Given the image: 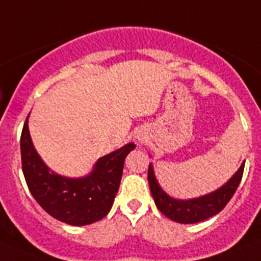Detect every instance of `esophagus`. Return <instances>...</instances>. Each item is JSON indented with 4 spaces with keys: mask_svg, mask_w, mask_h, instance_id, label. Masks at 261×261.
I'll return each mask as SVG.
<instances>
[{
    "mask_svg": "<svg viewBox=\"0 0 261 261\" xmlns=\"http://www.w3.org/2000/svg\"><path fill=\"white\" fill-rule=\"evenodd\" d=\"M137 140H138V141H142V140H144V138H141V137H137Z\"/></svg>",
    "mask_w": 261,
    "mask_h": 261,
    "instance_id": "34e87169",
    "label": "esophagus"
}]
</instances>
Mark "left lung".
<instances>
[{
    "label": "left lung",
    "mask_w": 261,
    "mask_h": 261,
    "mask_svg": "<svg viewBox=\"0 0 261 261\" xmlns=\"http://www.w3.org/2000/svg\"><path fill=\"white\" fill-rule=\"evenodd\" d=\"M243 170L244 162L238 168V171L220 188H217L213 192H209L206 195L192 197V199H175L168 195L158 183L153 163L149 165L147 180H149V187H150L154 202L161 213L165 214L167 218L175 221V222L197 223L216 216L225 208L241 183Z\"/></svg>",
    "instance_id": "obj_1"
}]
</instances>
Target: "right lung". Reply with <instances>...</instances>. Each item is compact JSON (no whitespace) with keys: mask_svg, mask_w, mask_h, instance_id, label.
<instances>
[{"mask_svg":"<svg viewBox=\"0 0 261 261\" xmlns=\"http://www.w3.org/2000/svg\"><path fill=\"white\" fill-rule=\"evenodd\" d=\"M29 117L20 136L22 170L29 190L53 218L71 226H85L108 214L119 191L124 161L136 147L128 142L94 163L89 174L64 176L48 167L36 151L29 129Z\"/></svg>","mask_w":261,"mask_h":261,"instance_id":"add662e5","label":"right lung"}]
</instances>
